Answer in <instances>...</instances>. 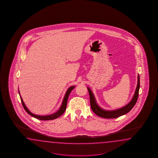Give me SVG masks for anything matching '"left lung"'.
Returning a JSON list of instances; mask_svg holds the SVG:
<instances>
[{
    "label": "left lung",
    "instance_id": "8db88e82",
    "mask_svg": "<svg viewBox=\"0 0 158 158\" xmlns=\"http://www.w3.org/2000/svg\"><path fill=\"white\" fill-rule=\"evenodd\" d=\"M140 86V81H139V76L138 74L137 85L136 89L135 91L133 97L132 98L131 102L124 106L123 107L120 108L118 109L114 110H105L102 109L97 104L95 98L94 97V94L91 90L89 87H87V90L89 91V96H90V101L91 108L95 114L99 117L106 118H114L121 116L122 115L126 114L131 110L134 105L136 103L138 98L139 90Z\"/></svg>",
    "mask_w": 158,
    "mask_h": 158
}]
</instances>
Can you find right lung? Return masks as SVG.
Here are the masks:
<instances>
[{"label": "right lung", "mask_w": 158, "mask_h": 158, "mask_svg": "<svg viewBox=\"0 0 158 158\" xmlns=\"http://www.w3.org/2000/svg\"><path fill=\"white\" fill-rule=\"evenodd\" d=\"M74 87H75V86H72L69 87L66 93H65V95H64V99H63V102H62V104L61 105L59 109V110H57L56 112H55V113L52 114H48V115H45V116H44H44H41V115H38V114H33V113H31L29 110V109L27 107V106H25V104L24 103L23 100L22 98L21 97L19 90V95H20L21 103L23 104L24 108L28 114H30V116H33L34 118H36L37 119L40 120H54V119H55V118H57L60 117V116H61L62 114H64V112H65V110H66V107H67L68 97H69V94L71 93V91L72 90Z\"/></svg>", "instance_id": "add662e5"}]
</instances>
